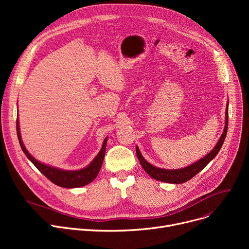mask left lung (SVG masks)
I'll list each match as a JSON object with an SVG mask.
<instances>
[{
  "label": "left lung",
  "instance_id": "obj_1",
  "mask_svg": "<svg viewBox=\"0 0 249 249\" xmlns=\"http://www.w3.org/2000/svg\"><path fill=\"white\" fill-rule=\"evenodd\" d=\"M227 129H228V104H227V108H226V121H225V128H224L223 134L221 135L214 149L210 153H208L205 158L198 160L197 162H195L185 168H179V169L159 168V167L151 165L149 162H147L144 160V158L142 156V154L140 153L138 147H136L137 158H138L139 162L142 165V167L144 168V171L154 179H158V180H160L163 182H169V184H182V182L190 180L193 177H195L198 173H200L202 169L215 158L217 153L219 152V150L221 149L222 144H223V142L225 140Z\"/></svg>",
  "mask_w": 249,
  "mask_h": 249
}]
</instances>
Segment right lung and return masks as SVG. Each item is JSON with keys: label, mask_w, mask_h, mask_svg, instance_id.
<instances>
[{"label": "right lung", "mask_w": 249, "mask_h": 249, "mask_svg": "<svg viewBox=\"0 0 249 249\" xmlns=\"http://www.w3.org/2000/svg\"><path fill=\"white\" fill-rule=\"evenodd\" d=\"M16 122H17V135H18V139H19L20 145H21L23 152L29 159V160L38 168V171L40 172L42 175H44L50 181L53 182V184H55L56 186L62 187V188H69V189L70 188H80V187L89 184L90 181H93L96 178V177L98 176V174L100 172L104 158H105L107 138L104 140L101 151L96 156V159L93 160V162H91L89 166H87L86 168L80 169V171H74V172L62 171V169L51 167V166H48L41 162H39L33 158L32 155L29 154V152L26 150L23 142L21 140L18 119Z\"/></svg>", "instance_id": "obj_1"}]
</instances>
